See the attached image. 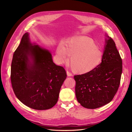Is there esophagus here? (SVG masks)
<instances>
[{"label": "esophagus", "mask_w": 132, "mask_h": 132, "mask_svg": "<svg viewBox=\"0 0 132 132\" xmlns=\"http://www.w3.org/2000/svg\"><path fill=\"white\" fill-rule=\"evenodd\" d=\"M67 75H68V77H71L72 76V73L71 72H70L69 71H67Z\"/></svg>", "instance_id": "obj_1"}]
</instances>
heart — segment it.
Listing matches in <instances>:
<instances>
[{
	"mask_svg": "<svg viewBox=\"0 0 132 132\" xmlns=\"http://www.w3.org/2000/svg\"><path fill=\"white\" fill-rule=\"evenodd\" d=\"M58 58L62 61L68 59L74 70L85 73L94 69L102 61L103 51L93 39L88 37H73L66 40L64 46L59 44L57 49Z\"/></svg>",
	"mask_w": 132,
	"mask_h": 132,
	"instance_id": "heart-1",
	"label": "heart"
}]
</instances>
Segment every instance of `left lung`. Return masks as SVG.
<instances>
[{"mask_svg": "<svg viewBox=\"0 0 132 132\" xmlns=\"http://www.w3.org/2000/svg\"><path fill=\"white\" fill-rule=\"evenodd\" d=\"M106 37L101 63L90 71L74 77L77 99L86 108H97L111 102L120 86L122 59L113 39Z\"/></svg>", "mask_w": 132, "mask_h": 132, "instance_id": "1", "label": "left lung"}]
</instances>
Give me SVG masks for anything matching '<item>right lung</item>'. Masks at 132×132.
<instances>
[{
  "mask_svg": "<svg viewBox=\"0 0 132 132\" xmlns=\"http://www.w3.org/2000/svg\"><path fill=\"white\" fill-rule=\"evenodd\" d=\"M66 77L65 70L53 62L49 50L32 44L29 33H25L11 63V84L18 99L34 109L51 108Z\"/></svg>",
  "mask_w": 132,
  "mask_h": 132,
  "instance_id": "add662e5",
  "label": "right lung"
}]
</instances>
